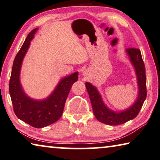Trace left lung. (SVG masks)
<instances>
[{
    "instance_id": "8db88e82",
    "label": "left lung",
    "mask_w": 160,
    "mask_h": 160,
    "mask_svg": "<svg viewBox=\"0 0 160 160\" xmlns=\"http://www.w3.org/2000/svg\"><path fill=\"white\" fill-rule=\"evenodd\" d=\"M126 52L132 66L135 69L138 87L137 99L135 102L128 109L120 112H115L110 110L104 103L101 94H99L97 87L89 82H86L85 84L91 101L94 116L99 122L110 126H118L135 118L142 109L147 97V78L145 66L140 50L137 48H128Z\"/></svg>"
}]
</instances>
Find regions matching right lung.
Segmentation results:
<instances>
[{
    "mask_svg": "<svg viewBox=\"0 0 160 160\" xmlns=\"http://www.w3.org/2000/svg\"><path fill=\"white\" fill-rule=\"evenodd\" d=\"M36 28L27 35L24 44L13 61L9 82V93L13 111L18 119L34 128H43L56 122L63 114L71 88L78 80V73L61 78L49 97L44 99H34L27 96L20 82L21 68L24 58L28 50L30 42L34 38Z\"/></svg>",
    "mask_w": 160,
    "mask_h": 160,
    "instance_id": "obj_1",
    "label": "right lung"
}]
</instances>
